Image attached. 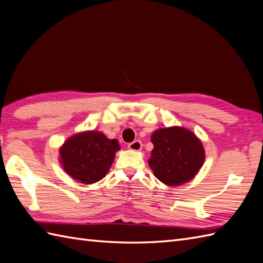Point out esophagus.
Wrapping results in <instances>:
<instances>
[{
    "label": "esophagus",
    "mask_w": 263,
    "mask_h": 263,
    "mask_svg": "<svg viewBox=\"0 0 263 263\" xmlns=\"http://www.w3.org/2000/svg\"><path fill=\"white\" fill-rule=\"evenodd\" d=\"M128 148L134 152H138L142 149V142H140V140H135V142H133L128 145Z\"/></svg>",
    "instance_id": "obj_1"
}]
</instances>
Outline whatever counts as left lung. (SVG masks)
Segmentation results:
<instances>
[{"label": "left lung", "mask_w": 263, "mask_h": 263, "mask_svg": "<svg viewBox=\"0 0 263 263\" xmlns=\"http://www.w3.org/2000/svg\"><path fill=\"white\" fill-rule=\"evenodd\" d=\"M152 143L148 165L154 175L168 186H178L194 178L205 159L201 140L186 128H159L153 133Z\"/></svg>", "instance_id": "8db88e82"}]
</instances>
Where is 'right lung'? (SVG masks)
Masks as SVG:
<instances>
[{
	"label": "right lung",
	"instance_id": "obj_1",
	"mask_svg": "<svg viewBox=\"0 0 263 263\" xmlns=\"http://www.w3.org/2000/svg\"><path fill=\"white\" fill-rule=\"evenodd\" d=\"M119 149L117 139L107 138L99 132H83L68 138L60 147V163L73 180L92 184L106 176Z\"/></svg>",
	"mask_w": 263,
	"mask_h": 263
}]
</instances>
